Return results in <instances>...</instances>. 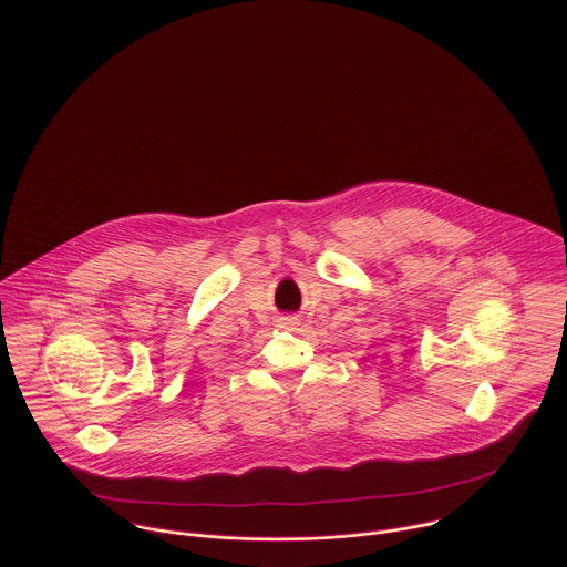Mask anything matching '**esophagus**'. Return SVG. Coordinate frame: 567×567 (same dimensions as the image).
<instances>
[{
  "instance_id": "obj_1",
  "label": "esophagus",
  "mask_w": 567,
  "mask_h": 567,
  "mask_svg": "<svg viewBox=\"0 0 567 567\" xmlns=\"http://www.w3.org/2000/svg\"><path fill=\"white\" fill-rule=\"evenodd\" d=\"M300 326V318L296 313H285L276 320V328L280 330H296Z\"/></svg>"
}]
</instances>
